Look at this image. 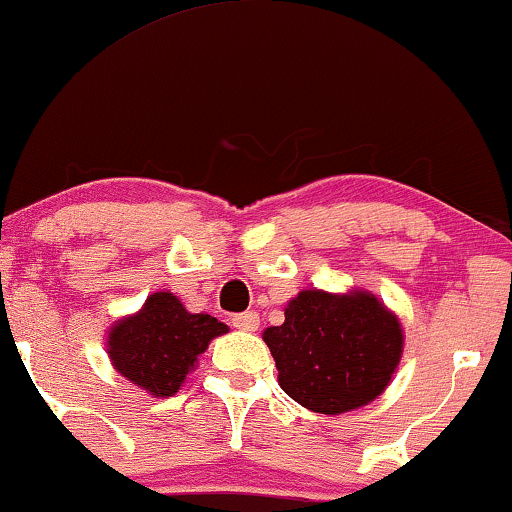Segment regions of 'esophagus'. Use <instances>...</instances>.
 Here are the masks:
<instances>
[{
    "label": "esophagus",
    "instance_id": "obj_1",
    "mask_svg": "<svg viewBox=\"0 0 512 512\" xmlns=\"http://www.w3.org/2000/svg\"><path fill=\"white\" fill-rule=\"evenodd\" d=\"M232 326H234V329H239V331H257L259 315L253 310L239 312V315L232 317Z\"/></svg>",
    "mask_w": 512,
    "mask_h": 512
}]
</instances>
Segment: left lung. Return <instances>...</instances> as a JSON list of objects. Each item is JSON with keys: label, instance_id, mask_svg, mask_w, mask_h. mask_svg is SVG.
Here are the masks:
<instances>
[{"label": "left lung", "instance_id": "1", "mask_svg": "<svg viewBox=\"0 0 512 512\" xmlns=\"http://www.w3.org/2000/svg\"><path fill=\"white\" fill-rule=\"evenodd\" d=\"M280 388L317 414H345L384 393L402 356V329L368 292L305 289L285 324L264 331Z\"/></svg>", "mask_w": 512, "mask_h": 512}]
</instances>
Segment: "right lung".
Instances as JSON below:
<instances>
[{"mask_svg":"<svg viewBox=\"0 0 512 512\" xmlns=\"http://www.w3.org/2000/svg\"><path fill=\"white\" fill-rule=\"evenodd\" d=\"M227 333L211 315H190L170 292L151 294L144 308L121 319L108 338L114 368L156 398H170L209 342Z\"/></svg>","mask_w":512,"mask_h":512,"instance_id":"1","label":"right lung"}]
</instances>
